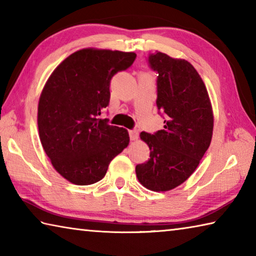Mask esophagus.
<instances>
[{
    "instance_id": "obj_1",
    "label": "esophagus",
    "mask_w": 256,
    "mask_h": 256,
    "mask_svg": "<svg viewBox=\"0 0 256 256\" xmlns=\"http://www.w3.org/2000/svg\"><path fill=\"white\" fill-rule=\"evenodd\" d=\"M128 133H130V138H131V140H132V141H136V140H138V132L136 131V130H131V131H130Z\"/></svg>"
}]
</instances>
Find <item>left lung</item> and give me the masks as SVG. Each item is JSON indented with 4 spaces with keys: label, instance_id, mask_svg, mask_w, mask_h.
<instances>
[{
    "label": "left lung",
    "instance_id": "left-lung-1",
    "mask_svg": "<svg viewBox=\"0 0 256 256\" xmlns=\"http://www.w3.org/2000/svg\"><path fill=\"white\" fill-rule=\"evenodd\" d=\"M158 72L157 107L166 115L164 130L141 132L150 159L136 164L140 183L154 192L177 188L193 174L209 148L214 131V110L200 74L183 58L156 52L149 56Z\"/></svg>",
    "mask_w": 256,
    "mask_h": 256
}]
</instances>
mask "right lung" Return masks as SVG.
I'll list each match as a JSON object with an SVG mask.
<instances>
[{"instance_id": "add662e5", "label": "right lung", "mask_w": 256, "mask_h": 256, "mask_svg": "<svg viewBox=\"0 0 256 256\" xmlns=\"http://www.w3.org/2000/svg\"><path fill=\"white\" fill-rule=\"evenodd\" d=\"M133 52L84 48L58 64L38 102V132L55 170L76 185L97 183L126 148L128 130L98 118L110 98L112 78L132 66Z\"/></svg>"}]
</instances>
